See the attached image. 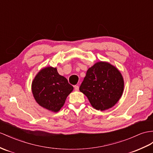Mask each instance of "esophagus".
Here are the masks:
<instances>
[{
	"label": "esophagus",
	"mask_w": 153,
	"mask_h": 153,
	"mask_svg": "<svg viewBox=\"0 0 153 153\" xmlns=\"http://www.w3.org/2000/svg\"><path fill=\"white\" fill-rule=\"evenodd\" d=\"M74 89H75V91H79V86H78V85L74 86Z\"/></svg>",
	"instance_id": "1"
}]
</instances>
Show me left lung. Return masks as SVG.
Listing matches in <instances>:
<instances>
[{"instance_id": "8db88e82", "label": "left lung", "mask_w": 153, "mask_h": 153, "mask_svg": "<svg viewBox=\"0 0 153 153\" xmlns=\"http://www.w3.org/2000/svg\"><path fill=\"white\" fill-rule=\"evenodd\" d=\"M123 88V78L117 68L100 61L88 69L79 91L94 108L103 111L114 106L122 96Z\"/></svg>"}]
</instances>
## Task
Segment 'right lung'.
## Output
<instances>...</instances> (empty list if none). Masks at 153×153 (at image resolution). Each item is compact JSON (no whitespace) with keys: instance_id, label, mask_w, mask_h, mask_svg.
Returning <instances> with one entry per match:
<instances>
[{"instance_id":"add662e5","label":"right lung","mask_w":153,"mask_h":153,"mask_svg":"<svg viewBox=\"0 0 153 153\" xmlns=\"http://www.w3.org/2000/svg\"><path fill=\"white\" fill-rule=\"evenodd\" d=\"M73 89L66 78L59 75L57 68L52 66L41 70L32 84V93L37 103L54 112L60 111Z\"/></svg>"}]
</instances>
